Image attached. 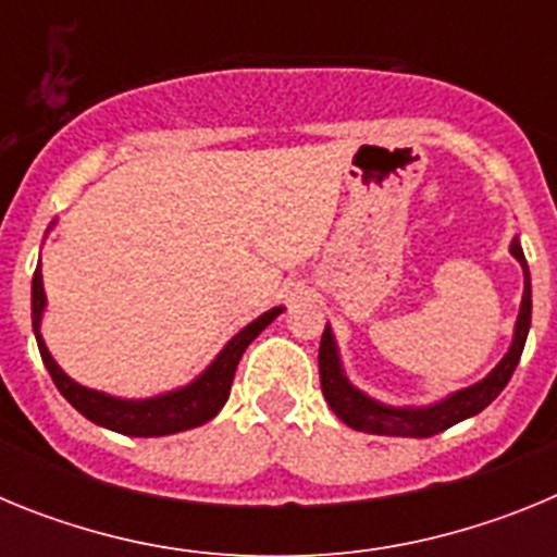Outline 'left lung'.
<instances>
[{"label": "left lung", "mask_w": 557, "mask_h": 557, "mask_svg": "<svg viewBox=\"0 0 557 557\" xmlns=\"http://www.w3.org/2000/svg\"><path fill=\"white\" fill-rule=\"evenodd\" d=\"M510 253L516 256V262L524 270V293H521L519 318H516L513 343H510L508 354L502 357L499 366L488 373V376L476 382L471 387L451 393V396L441 398L430 407H391L382 405L376 398L366 396V393L354 387L348 376L343 373V362H339L337 343L326 323V332L321 339V351H318V368H321V387L323 398L334 410V416L348 424L351 430L368 432V435H396V437H432L437 432L449 430V426L460 424L466 418L476 416L505 391V385L513 376L516 366H519L524 343H528L530 318H533V289H530V270L524 250L519 245V236H513L510 243Z\"/></svg>", "instance_id": "left-lung-1"}]
</instances>
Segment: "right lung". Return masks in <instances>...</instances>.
<instances>
[{
  "label": "right lung",
  "instance_id": "obj_1",
  "mask_svg": "<svg viewBox=\"0 0 557 557\" xmlns=\"http://www.w3.org/2000/svg\"><path fill=\"white\" fill-rule=\"evenodd\" d=\"M44 309H47V293H44L41 262H38L36 275H33V332H36L38 351H41L49 376H52L55 387L61 391V396L81 416H86L88 421H95L97 426H106V430L122 432V435L131 437L175 435V432L191 430V426H200L206 421H211V418L223 410L225 401H228L231 382H234L236 366H239L245 348L284 312V307L268 309L253 323H248L243 332H236L225 343L223 351L214 357V362L195 382H189V385L152 398H116L108 396V393L77 385L75 379H69L61 371V366L52 359V354H49L47 343L41 337Z\"/></svg>",
  "mask_w": 557,
  "mask_h": 557
}]
</instances>
